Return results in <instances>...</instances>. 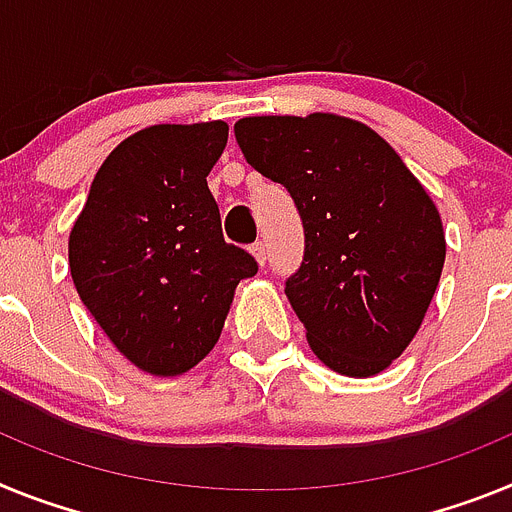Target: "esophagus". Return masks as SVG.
Returning a JSON list of instances; mask_svg holds the SVG:
<instances>
[{"label":"esophagus","mask_w":512,"mask_h":512,"mask_svg":"<svg viewBox=\"0 0 512 512\" xmlns=\"http://www.w3.org/2000/svg\"><path fill=\"white\" fill-rule=\"evenodd\" d=\"M250 250H252V255H255V260L260 262V265H265V260H268V250H265V242H255Z\"/></svg>","instance_id":"34e87169"}]
</instances>
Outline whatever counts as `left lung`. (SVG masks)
<instances>
[{"label":"left lung","instance_id":"1","mask_svg":"<svg viewBox=\"0 0 512 512\" xmlns=\"http://www.w3.org/2000/svg\"><path fill=\"white\" fill-rule=\"evenodd\" d=\"M244 159L291 193L304 260L286 296L311 350L376 376L420 330L446 260L441 213L379 133L332 113L234 123Z\"/></svg>","mask_w":512,"mask_h":512}]
</instances>
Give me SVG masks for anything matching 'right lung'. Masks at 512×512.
Returning <instances> with one entry per match:
<instances>
[{
    "label": "right lung",
    "mask_w": 512,
    "mask_h": 512,
    "mask_svg": "<svg viewBox=\"0 0 512 512\" xmlns=\"http://www.w3.org/2000/svg\"><path fill=\"white\" fill-rule=\"evenodd\" d=\"M224 121L162 123L110 151L69 234L79 299L133 366L177 376L224 330L234 288L257 262L221 234L208 172Z\"/></svg>",
    "instance_id": "add662e5"
}]
</instances>
